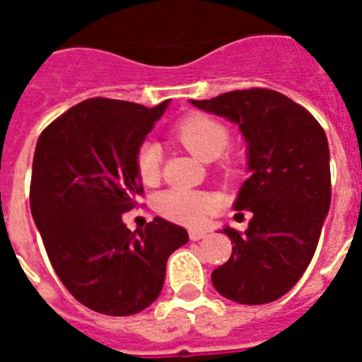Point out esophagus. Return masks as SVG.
<instances>
[{
  "mask_svg": "<svg viewBox=\"0 0 362 362\" xmlns=\"http://www.w3.org/2000/svg\"><path fill=\"white\" fill-rule=\"evenodd\" d=\"M188 235H190L192 241H201V239L206 238V232H203V230H197V228H192L190 232H188Z\"/></svg>",
  "mask_w": 362,
  "mask_h": 362,
  "instance_id": "1",
  "label": "esophagus"
}]
</instances>
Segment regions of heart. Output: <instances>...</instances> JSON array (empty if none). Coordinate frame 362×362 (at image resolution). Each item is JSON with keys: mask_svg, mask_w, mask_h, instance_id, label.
<instances>
[{"mask_svg": "<svg viewBox=\"0 0 362 362\" xmlns=\"http://www.w3.org/2000/svg\"><path fill=\"white\" fill-rule=\"evenodd\" d=\"M174 137L188 152L201 161H212L225 152L230 141V132L223 121L206 114H190L174 127ZM221 168L226 174H238V159L221 156ZM136 172L145 185H153L161 175V148L158 143L145 141L136 152ZM221 201L210 192L172 190L161 192L156 197V209L166 219L181 225H203L219 210Z\"/></svg>", "mask_w": 362, "mask_h": 362, "instance_id": "obj_1", "label": "heart"}]
</instances>
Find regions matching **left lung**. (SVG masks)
Here are the masks:
<instances>
[{"label":"left lung","instance_id":"8db88e82","mask_svg":"<svg viewBox=\"0 0 362 362\" xmlns=\"http://www.w3.org/2000/svg\"><path fill=\"white\" fill-rule=\"evenodd\" d=\"M194 107L239 124L250 177L235 210H248L245 233L223 228L232 255L212 272L214 288L239 305H264L296 286L312 261L330 210L328 139L306 108L270 88H248Z\"/></svg>","mask_w":362,"mask_h":362}]
</instances>
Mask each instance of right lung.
<instances>
[{
    "label": "right lung",
    "mask_w": 362,
    "mask_h": 362,
    "mask_svg": "<svg viewBox=\"0 0 362 362\" xmlns=\"http://www.w3.org/2000/svg\"><path fill=\"white\" fill-rule=\"evenodd\" d=\"M168 99L153 108L94 98L41 132L30 179V212L57 277L105 315H134L161 293L166 261L188 233L163 217L130 232L121 216L143 194L136 152Z\"/></svg>",
    "instance_id": "right-lung-1"
}]
</instances>
